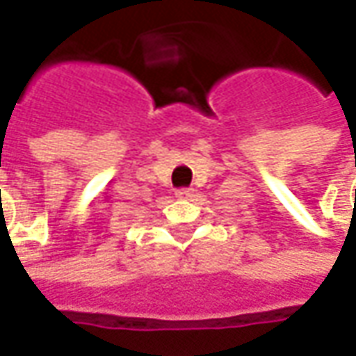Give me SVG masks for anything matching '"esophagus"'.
<instances>
[{
    "label": "esophagus",
    "instance_id": "34e87169",
    "mask_svg": "<svg viewBox=\"0 0 356 356\" xmlns=\"http://www.w3.org/2000/svg\"><path fill=\"white\" fill-rule=\"evenodd\" d=\"M192 195H194V190H192V188H178V190H176V197H178V200H190Z\"/></svg>",
    "mask_w": 356,
    "mask_h": 356
}]
</instances>
